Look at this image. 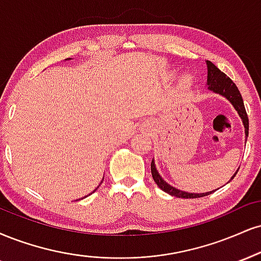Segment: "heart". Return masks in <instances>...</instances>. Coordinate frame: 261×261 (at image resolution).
<instances>
[{"mask_svg":"<svg viewBox=\"0 0 261 261\" xmlns=\"http://www.w3.org/2000/svg\"><path fill=\"white\" fill-rule=\"evenodd\" d=\"M182 83L185 85H190L191 84V77L190 76H185L184 79H182Z\"/></svg>","mask_w":261,"mask_h":261,"instance_id":"b5f03b06","label":"heart"}]
</instances>
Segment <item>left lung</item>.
Here are the masks:
<instances>
[{
	"label": "left lung",
	"mask_w": 261,
	"mask_h": 261,
	"mask_svg": "<svg viewBox=\"0 0 261 261\" xmlns=\"http://www.w3.org/2000/svg\"><path fill=\"white\" fill-rule=\"evenodd\" d=\"M206 68H208L206 87H208L209 91H213L214 93H218V95L225 97V98L227 99L232 106H233V108L236 109L238 115H240V118L242 119V122H243L244 133H246V140H247L248 130H249V120H248L246 108H244L243 98H242V95L240 93V91H238L236 84H234L225 73H222L220 69L216 68L212 62L206 61ZM150 171H152L153 180H154L155 184L158 185V187L164 191V192L170 194V196L178 197V198H199V197H205L210 193L215 192V191H210V192H205V193H188V192H185V191L178 190V188L172 187L171 185H169L168 182L161 176V174H159L158 170H156L154 159H152V163H150ZM237 171L234 172L233 176L231 177V180L236 176Z\"/></svg>",
	"instance_id": "8db88e82"
}]
</instances>
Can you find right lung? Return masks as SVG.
Returning a JSON list of instances; mask_svg holds the SVG:
<instances>
[{
    "instance_id": "right-lung-1",
    "label": "right lung",
    "mask_w": 261,
    "mask_h": 261,
    "mask_svg": "<svg viewBox=\"0 0 261 261\" xmlns=\"http://www.w3.org/2000/svg\"><path fill=\"white\" fill-rule=\"evenodd\" d=\"M70 59H71V58H67V61H70ZM100 184H102V181H100ZM98 187H99V185H98ZM98 187H97V188H98ZM97 188H96L95 191H93V192H96V191H97ZM93 192H92V193H93ZM86 197H87V196H86Z\"/></svg>"
}]
</instances>
